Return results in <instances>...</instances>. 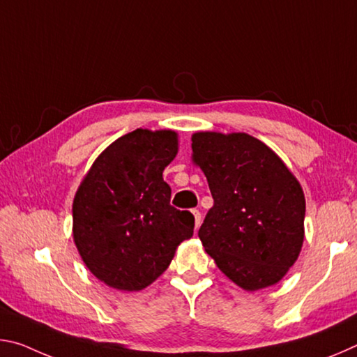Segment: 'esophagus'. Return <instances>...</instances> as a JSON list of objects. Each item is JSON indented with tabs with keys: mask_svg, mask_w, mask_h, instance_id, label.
<instances>
[{
	"mask_svg": "<svg viewBox=\"0 0 357 357\" xmlns=\"http://www.w3.org/2000/svg\"><path fill=\"white\" fill-rule=\"evenodd\" d=\"M192 214H193V217H195V231H197L198 227L202 225V214H200V211H198V209H193Z\"/></svg>",
	"mask_w": 357,
	"mask_h": 357,
	"instance_id": "34e87169",
	"label": "esophagus"
}]
</instances>
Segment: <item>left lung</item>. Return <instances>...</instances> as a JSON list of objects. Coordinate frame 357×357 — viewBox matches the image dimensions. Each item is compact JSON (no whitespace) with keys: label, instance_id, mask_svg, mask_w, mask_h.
Masks as SVG:
<instances>
[{"label":"left lung","instance_id":"1","mask_svg":"<svg viewBox=\"0 0 357 357\" xmlns=\"http://www.w3.org/2000/svg\"><path fill=\"white\" fill-rule=\"evenodd\" d=\"M192 162L214 200L198 229L208 255L245 291L279 283L304 243L299 181L268 144L244 132H195Z\"/></svg>","mask_w":357,"mask_h":357}]
</instances>
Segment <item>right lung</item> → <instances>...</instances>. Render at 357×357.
<instances>
[{
    "instance_id": "obj_1",
    "label": "right lung",
    "mask_w": 357,
    "mask_h": 357,
    "mask_svg": "<svg viewBox=\"0 0 357 357\" xmlns=\"http://www.w3.org/2000/svg\"><path fill=\"white\" fill-rule=\"evenodd\" d=\"M178 134L137 129L107 146L78 185L72 234L91 274L119 291H140L165 273L193 234V215L170 206L162 173Z\"/></svg>"
}]
</instances>
